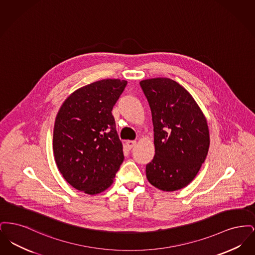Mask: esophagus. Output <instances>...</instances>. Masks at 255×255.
<instances>
[{
  "label": "esophagus",
  "instance_id": "34e87169",
  "mask_svg": "<svg viewBox=\"0 0 255 255\" xmlns=\"http://www.w3.org/2000/svg\"><path fill=\"white\" fill-rule=\"evenodd\" d=\"M135 144H136L135 140H127L126 141V146L128 147V149H132Z\"/></svg>",
  "mask_w": 255,
  "mask_h": 255
}]
</instances>
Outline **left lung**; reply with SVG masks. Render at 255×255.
I'll return each mask as SVG.
<instances>
[{"mask_svg":"<svg viewBox=\"0 0 255 255\" xmlns=\"http://www.w3.org/2000/svg\"><path fill=\"white\" fill-rule=\"evenodd\" d=\"M154 126L155 156L146 165L149 182L163 191L183 188L194 179L209 148V132L194 98L169 78L140 81Z\"/></svg>","mask_w":255,"mask_h":255,"instance_id":"left-lung-1","label":"left lung"}]
</instances>
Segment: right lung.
Here are the masks:
<instances>
[{"label":"right lung","mask_w":255,"mask_h":255,"mask_svg":"<svg viewBox=\"0 0 255 255\" xmlns=\"http://www.w3.org/2000/svg\"><path fill=\"white\" fill-rule=\"evenodd\" d=\"M127 81L103 79L76 90L57 114L53 153L64 179L87 194L114 182L124 159L112 110Z\"/></svg>","instance_id":"add662e5"}]
</instances>
